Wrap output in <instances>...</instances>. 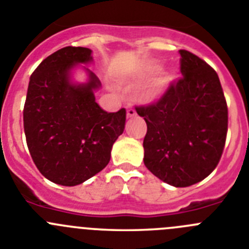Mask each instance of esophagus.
I'll return each instance as SVG.
<instances>
[{
    "mask_svg": "<svg viewBox=\"0 0 249 249\" xmlns=\"http://www.w3.org/2000/svg\"><path fill=\"white\" fill-rule=\"evenodd\" d=\"M126 116H127V118H134V116H136L135 109L131 108V107H127V108H126Z\"/></svg>",
    "mask_w": 249,
    "mask_h": 249,
    "instance_id": "esophagus-1",
    "label": "esophagus"
}]
</instances>
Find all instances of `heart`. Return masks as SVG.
Wrapping results in <instances>:
<instances>
[{"label":"heart","instance_id":"heart-1","mask_svg":"<svg viewBox=\"0 0 249 249\" xmlns=\"http://www.w3.org/2000/svg\"><path fill=\"white\" fill-rule=\"evenodd\" d=\"M156 71H158V68L151 67V68H147L146 71H145V74L150 75L152 74V73H155ZM171 82V77H169V75H159L156 79L152 80L149 86L146 87V89H145L144 93H142V98H144L145 100H149V102H154V100L159 99V98L162 97L163 94H165V91L169 89Z\"/></svg>","mask_w":249,"mask_h":249}]
</instances>
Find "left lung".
<instances>
[{"label":"left lung","instance_id":"obj_1","mask_svg":"<svg viewBox=\"0 0 249 249\" xmlns=\"http://www.w3.org/2000/svg\"><path fill=\"white\" fill-rule=\"evenodd\" d=\"M182 78L160 100L139 107L147 125L145 166L163 182L187 187L216 169L227 135L228 110L218 75L205 60L181 49Z\"/></svg>","mask_w":249,"mask_h":249}]
</instances>
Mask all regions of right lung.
<instances>
[{"label":"right lung","instance_id":"add662e5","mask_svg":"<svg viewBox=\"0 0 249 249\" xmlns=\"http://www.w3.org/2000/svg\"><path fill=\"white\" fill-rule=\"evenodd\" d=\"M91 62V49L64 47L30 78L23 109L27 146L39 172L58 185H79L102 171L124 131L125 109L107 113L95 102L102 87L97 75L84 67L88 80H73L78 64Z\"/></svg>","mask_w":249,"mask_h":249}]
</instances>
